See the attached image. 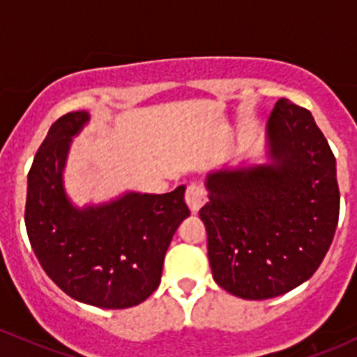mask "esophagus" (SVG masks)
Segmentation results:
<instances>
[{
    "mask_svg": "<svg viewBox=\"0 0 357 357\" xmlns=\"http://www.w3.org/2000/svg\"><path fill=\"white\" fill-rule=\"evenodd\" d=\"M185 200L191 212L197 213L198 210L204 207L205 202H207V195H205L204 188H200L198 185H190L188 190H186Z\"/></svg>",
    "mask_w": 357,
    "mask_h": 357,
    "instance_id": "34e87169",
    "label": "esophagus"
}]
</instances>
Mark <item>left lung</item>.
Listing matches in <instances>:
<instances>
[{
    "label": "left lung",
    "instance_id": "left-lung-1",
    "mask_svg": "<svg viewBox=\"0 0 357 357\" xmlns=\"http://www.w3.org/2000/svg\"><path fill=\"white\" fill-rule=\"evenodd\" d=\"M265 137L268 162L208 172L200 208L213 280L243 299L306 282L339 222L335 157L311 112L277 100Z\"/></svg>",
    "mask_w": 357,
    "mask_h": 357
}]
</instances>
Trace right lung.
I'll return each instance as SVG.
<instances>
[{
    "label": "right lung",
    "instance_id": "obj_1",
    "mask_svg": "<svg viewBox=\"0 0 357 357\" xmlns=\"http://www.w3.org/2000/svg\"><path fill=\"white\" fill-rule=\"evenodd\" d=\"M87 111L61 116L47 131L27 178L25 226L40 267L63 292L85 305L123 310L160 284L164 257L190 215L185 186L171 193L126 191L116 200L77 207L63 171Z\"/></svg>",
    "mask_w": 357,
    "mask_h": 357
}]
</instances>
